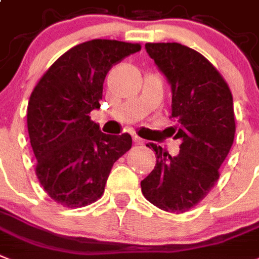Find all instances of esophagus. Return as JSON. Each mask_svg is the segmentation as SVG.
Listing matches in <instances>:
<instances>
[{
    "instance_id": "34e87169",
    "label": "esophagus",
    "mask_w": 259,
    "mask_h": 259,
    "mask_svg": "<svg viewBox=\"0 0 259 259\" xmlns=\"http://www.w3.org/2000/svg\"><path fill=\"white\" fill-rule=\"evenodd\" d=\"M133 141H134V144L136 145H144L145 144V141L142 140V138H140V137H133Z\"/></svg>"
}]
</instances>
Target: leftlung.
<instances>
[{"instance_id":"1","label":"left lung","mask_w":259,"mask_h":259,"mask_svg":"<svg viewBox=\"0 0 259 259\" xmlns=\"http://www.w3.org/2000/svg\"><path fill=\"white\" fill-rule=\"evenodd\" d=\"M145 49L171 86L170 126L181 141L176 157L161 146L154 169L141 189L145 198L169 213H185L206 197L220 178L235 134L233 96L220 71L202 54L177 42L146 44Z\"/></svg>"}]
</instances>
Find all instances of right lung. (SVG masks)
Segmentation results:
<instances>
[{"instance_id":"right-lung-1","label":"right lung","mask_w":259,"mask_h":259,"mask_svg":"<svg viewBox=\"0 0 259 259\" xmlns=\"http://www.w3.org/2000/svg\"><path fill=\"white\" fill-rule=\"evenodd\" d=\"M140 44L92 39L71 48L42 75L27 104V132L44 190L65 207H82L104 194L110 170L132 148V137L110 136L89 117L100 109L111 66Z\"/></svg>"}]
</instances>
